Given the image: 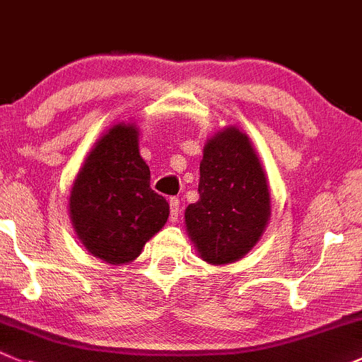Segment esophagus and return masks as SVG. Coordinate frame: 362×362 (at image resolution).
I'll return each instance as SVG.
<instances>
[{"label": "esophagus", "mask_w": 362, "mask_h": 362, "mask_svg": "<svg viewBox=\"0 0 362 362\" xmlns=\"http://www.w3.org/2000/svg\"><path fill=\"white\" fill-rule=\"evenodd\" d=\"M169 207H170V216H169L170 221H173V223H176L177 217H180V212H181L180 200H177V198H170Z\"/></svg>", "instance_id": "1"}]
</instances>
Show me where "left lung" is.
Wrapping results in <instances>:
<instances>
[{"instance_id":"left-lung-1","label":"left lung","mask_w":362,"mask_h":362,"mask_svg":"<svg viewBox=\"0 0 362 362\" xmlns=\"http://www.w3.org/2000/svg\"><path fill=\"white\" fill-rule=\"evenodd\" d=\"M197 204L186 207L188 235L209 264H229L255 247L271 216L266 174L248 136L224 127L207 139Z\"/></svg>"}]
</instances>
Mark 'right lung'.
<instances>
[{"label":"right lung","mask_w":362,"mask_h":362,"mask_svg":"<svg viewBox=\"0 0 362 362\" xmlns=\"http://www.w3.org/2000/svg\"><path fill=\"white\" fill-rule=\"evenodd\" d=\"M138 127L115 124L89 151L72 185L71 221L93 257L131 262L169 217V204L150 188Z\"/></svg>","instance_id":"right-lung-1"}]
</instances>
